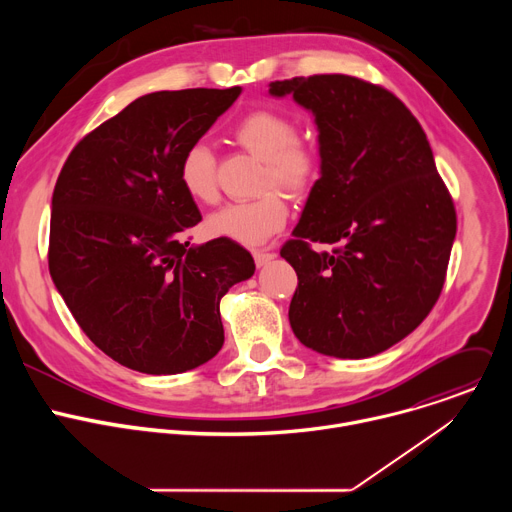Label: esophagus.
<instances>
[{
    "instance_id": "obj_1",
    "label": "esophagus",
    "mask_w": 512,
    "mask_h": 512,
    "mask_svg": "<svg viewBox=\"0 0 512 512\" xmlns=\"http://www.w3.org/2000/svg\"><path fill=\"white\" fill-rule=\"evenodd\" d=\"M273 257H275V253H273V251H267V249H253V259H255L257 267L267 265Z\"/></svg>"
}]
</instances>
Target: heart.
I'll list each match as a JSON object with an SVG mask.
<instances>
[{"instance_id": "heart-1", "label": "heart", "mask_w": 512, "mask_h": 512, "mask_svg": "<svg viewBox=\"0 0 512 512\" xmlns=\"http://www.w3.org/2000/svg\"><path fill=\"white\" fill-rule=\"evenodd\" d=\"M241 148L263 160V188L277 186L289 194L308 192L322 170L318 145L298 137V123L273 109L247 113L233 129ZM178 178L190 198L202 204L218 200L216 162L208 145L194 143L182 154ZM287 218V204L279 190L271 188L251 200H239L216 210L208 218V229L216 237H227L255 245L277 233Z\"/></svg>"}]
</instances>
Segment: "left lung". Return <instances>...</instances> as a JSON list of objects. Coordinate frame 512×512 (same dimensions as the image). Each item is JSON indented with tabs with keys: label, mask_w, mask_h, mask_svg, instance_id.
<instances>
[{
	"label": "left lung",
	"mask_w": 512,
	"mask_h": 512,
	"mask_svg": "<svg viewBox=\"0 0 512 512\" xmlns=\"http://www.w3.org/2000/svg\"><path fill=\"white\" fill-rule=\"evenodd\" d=\"M318 125L320 178L281 257L296 269L289 324L328 356H375L411 334L442 294L454 200L425 131L387 89L348 75L275 81ZM312 242L334 244L314 252Z\"/></svg>",
	"instance_id": "obj_1"
}]
</instances>
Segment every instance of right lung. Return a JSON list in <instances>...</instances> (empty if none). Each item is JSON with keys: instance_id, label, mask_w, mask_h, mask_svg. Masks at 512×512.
<instances>
[{"instance_id": "obj_1", "label": "right lung", "mask_w": 512, "mask_h": 512, "mask_svg": "<svg viewBox=\"0 0 512 512\" xmlns=\"http://www.w3.org/2000/svg\"><path fill=\"white\" fill-rule=\"evenodd\" d=\"M239 95H143L87 133L56 180L52 281L91 342L131 371L176 375L210 360L225 342L221 298L255 273L227 237L190 245L202 216L178 178L182 154Z\"/></svg>"}]
</instances>
